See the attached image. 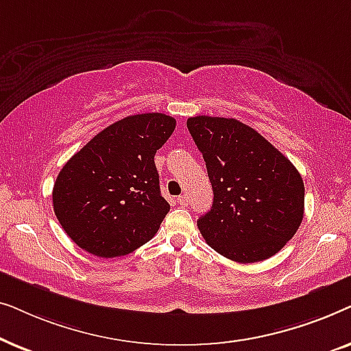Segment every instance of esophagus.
<instances>
[{
    "label": "esophagus",
    "instance_id": "obj_1",
    "mask_svg": "<svg viewBox=\"0 0 351 351\" xmlns=\"http://www.w3.org/2000/svg\"><path fill=\"white\" fill-rule=\"evenodd\" d=\"M177 203H179L180 206H186V204H189V196H186L185 193L177 196Z\"/></svg>",
    "mask_w": 351,
    "mask_h": 351
}]
</instances>
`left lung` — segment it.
<instances>
[{"mask_svg":"<svg viewBox=\"0 0 351 351\" xmlns=\"http://www.w3.org/2000/svg\"><path fill=\"white\" fill-rule=\"evenodd\" d=\"M186 128L214 190L213 208L198 219L206 243L239 263L275 256L304 219L299 171L256 129L234 118L193 117Z\"/></svg>","mask_w":351,"mask_h":351,"instance_id":"1","label":"left lung"}]
</instances>
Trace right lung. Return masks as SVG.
Masks as SVG:
<instances>
[{
  "mask_svg": "<svg viewBox=\"0 0 351 351\" xmlns=\"http://www.w3.org/2000/svg\"><path fill=\"white\" fill-rule=\"evenodd\" d=\"M176 129L165 113L131 114L75 153L52 190L56 217L81 249L119 257L150 241L169 213L155 153Z\"/></svg>",
  "mask_w": 351,
  "mask_h": 351,
  "instance_id": "right-lung-1",
  "label": "right lung"
}]
</instances>
